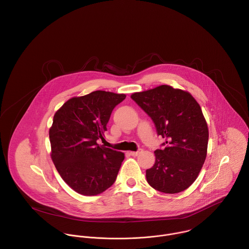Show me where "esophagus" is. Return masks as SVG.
Masks as SVG:
<instances>
[{"instance_id":"34e87169","label":"esophagus","mask_w":249,"mask_h":249,"mask_svg":"<svg viewBox=\"0 0 249 249\" xmlns=\"http://www.w3.org/2000/svg\"><path fill=\"white\" fill-rule=\"evenodd\" d=\"M142 152V149H139L138 151H131V152H130V154H131L132 156H138V155H139V154H141Z\"/></svg>"}]
</instances>
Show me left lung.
<instances>
[{"label":"left lung","mask_w":249,"mask_h":249,"mask_svg":"<svg viewBox=\"0 0 249 249\" xmlns=\"http://www.w3.org/2000/svg\"><path fill=\"white\" fill-rule=\"evenodd\" d=\"M131 98L166 139V146L154 151L155 164L146 170L147 182L167 194L184 191L198 178L208 152L209 128L200 105L189 92L170 85L136 92Z\"/></svg>","instance_id":"obj_1"}]
</instances>
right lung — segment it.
<instances>
[{
  "mask_svg": "<svg viewBox=\"0 0 249 249\" xmlns=\"http://www.w3.org/2000/svg\"><path fill=\"white\" fill-rule=\"evenodd\" d=\"M125 94L94 91L68 100L49 129L51 159L63 180L75 192L96 196L115 181L125 156L99 144L105 141L113 108Z\"/></svg>",
  "mask_w": 249,
  "mask_h": 249,
  "instance_id": "add662e5",
  "label": "right lung"
}]
</instances>
